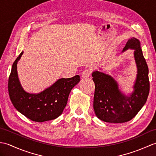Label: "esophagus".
Instances as JSON below:
<instances>
[{"instance_id": "34e87169", "label": "esophagus", "mask_w": 156, "mask_h": 156, "mask_svg": "<svg viewBox=\"0 0 156 156\" xmlns=\"http://www.w3.org/2000/svg\"><path fill=\"white\" fill-rule=\"evenodd\" d=\"M92 71L90 69H85L82 72V78H88L90 76Z\"/></svg>"}]
</instances>
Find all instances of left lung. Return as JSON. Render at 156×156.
Instances as JSON below:
<instances>
[{
  "instance_id": "obj_1",
  "label": "left lung",
  "mask_w": 156,
  "mask_h": 156,
  "mask_svg": "<svg viewBox=\"0 0 156 156\" xmlns=\"http://www.w3.org/2000/svg\"><path fill=\"white\" fill-rule=\"evenodd\" d=\"M133 49L137 68L134 91L130 97L119 90L118 84L111 76L98 71L92 73L95 84L93 107L97 117L105 122L120 123L131 120L146 102L150 92L148 66L137 39L127 42L122 51Z\"/></svg>"
}]
</instances>
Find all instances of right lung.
I'll return each mask as SVG.
<instances>
[{"instance_id": "add662e5", "label": "right lung", "mask_w": 156, "mask_h": 156, "mask_svg": "<svg viewBox=\"0 0 156 156\" xmlns=\"http://www.w3.org/2000/svg\"><path fill=\"white\" fill-rule=\"evenodd\" d=\"M23 53L12 64L9 75L8 90L10 99L16 110L33 121L41 122L55 119L62 113L69 92L80 80V76L59 79L51 87L40 93L29 94L21 87L16 71V64Z\"/></svg>"}]
</instances>
